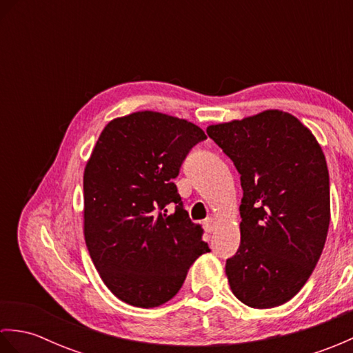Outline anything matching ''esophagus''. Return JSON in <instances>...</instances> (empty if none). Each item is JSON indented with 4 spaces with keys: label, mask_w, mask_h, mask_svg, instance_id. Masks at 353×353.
<instances>
[{
    "label": "esophagus",
    "mask_w": 353,
    "mask_h": 353,
    "mask_svg": "<svg viewBox=\"0 0 353 353\" xmlns=\"http://www.w3.org/2000/svg\"><path fill=\"white\" fill-rule=\"evenodd\" d=\"M203 229L208 232V234H211V232L215 230V221L212 219H206L203 221Z\"/></svg>",
    "instance_id": "obj_1"
}]
</instances>
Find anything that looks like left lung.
<instances>
[{
  "mask_svg": "<svg viewBox=\"0 0 353 353\" xmlns=\"http://www.w3.org/2000/svg\"><path fill=\"white\" fill-rule=\"evenodd\" d=\"M241 174V243L226 261L234 294L274 308L310 279L331 220L329 172L317 139L282 110L206 129Z\"/></svg>",
  "mask_w": 353,
  "mask_h": 353,
  "instance_id": "obj_1",
  "label": "left lung"
}]
</instances>
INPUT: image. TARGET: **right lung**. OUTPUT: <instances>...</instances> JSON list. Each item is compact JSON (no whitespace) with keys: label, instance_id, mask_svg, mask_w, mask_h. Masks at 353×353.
Segmentation results:
<instances>
[{"label":"right lung","instance_id":"add662e5","mask_svg":"<svg viewBox=\"0 0 353 353\" xmlns=\"http://www.w3.org/2000/svg\"><path fill=\"white\" fill-rule=\"evenodd\" d=\"M205 139L186 119L144 110L110 121L97 141L83 176L85 241L119 301L138 308L168 302L192 262L211 252L172 183Z\"/></svg>","mask_w":353,"mask_h":353}]
</instances>
